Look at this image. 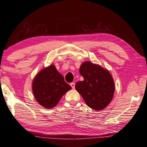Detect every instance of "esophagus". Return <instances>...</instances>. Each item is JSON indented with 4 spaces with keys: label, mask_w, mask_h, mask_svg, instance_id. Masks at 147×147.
I'll use <instances>...</instances> for the list:
<instances>
[{
    "label": "esophagus",
    "mask_w": 147,
    "mask_h": 147,
    "mask_svg": "<svg viewBox=\"0 0 147 147\" xmlns=\"http://www.w3.org/2000/svg\"><path fill=\"white\" fill-rule=\"evenodd\" d=\"M75 83H70V86H71V87L72 88V89H75Z\"/></svg>",
    "instance_id": "obj_1"
}]
</instances>
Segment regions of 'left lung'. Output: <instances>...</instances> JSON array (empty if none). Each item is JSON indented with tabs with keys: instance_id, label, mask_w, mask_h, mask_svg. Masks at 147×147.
Returning <instances> with one entry per match:
<instances>
[{
	"instance_id": "left-lung-1",
	"label": "left lung",
	"mask_w": 147,
	"mask_h": 147,
	"mask_svg": "<svg viewBox=\"0 0 147 147\" xmlns=\"http://www.w3.org/2000/svg\"><path fill=\"white\" fill-rule=\"evenodd\" d=\"M79 71L84 80L75 84L76 90L89 107L96 110L105 109L115 92L114 81L109 71L90 61L82 63Z\"/></svg>"
}]
</instances>
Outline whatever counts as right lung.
<instances>
[{"label": "right lung", "mask_w": 147, "mask_h": 147, "mask_svg": "<svg viewBox=\"0 0 147 147\" xmlns=\"http://www.w3.org/2000/svg\"><path fill=\"white\" fill-rule=\"evenodd\" d=\"M71 88L53 64L41 70L32 82V91L35 99L47 109L56 106Z\"/></svg>", "instance_id": "obj_1"}]
</instances>
